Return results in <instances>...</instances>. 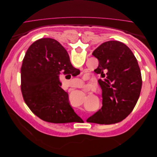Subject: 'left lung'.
<instances>
[{"label":"left lung","instance_id":"1","mask_svg":"<svg viewBox=\"0 0 157 157\" xmlns=\"http://www.w3.org/2000/svg\"><path fill=\"white\" fill-rule=\"evenodd\" d=\"M92 55L99 62L94 72L103 78L98 80L102 89L103 106L87 121L115 124L130 115L138 100L142 86L140 68L132 50L119 41L103 42Z\"/></svg>","mask_w":157,"mask_h":157}]
</instances>
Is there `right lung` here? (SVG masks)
<instances>
[{
	"label": "right lung",
	"mask_w": 157,
	"mask_h": 157,
	"mask_svg": "<svg viewBox=\"0 0 157 157\" xmlns=\"http://www.w3.org/2000/svg\"><path fill=\"white\" fill-rule=\"evenodd\" d=\"M61 73L71 78L79 75L80 71L73 67L67 52L59 42L50 38L33 42L21 68L23 98L36 116L56 124L80 119L70 105L68 94L60 86Z\"/></svg>",
	"instance_id": "add662e5"
}]
</instances>
